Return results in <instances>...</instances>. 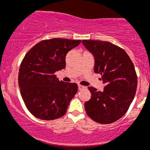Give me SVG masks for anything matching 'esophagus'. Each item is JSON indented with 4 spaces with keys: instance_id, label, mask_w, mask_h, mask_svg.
<instances>
[{
    "instance_id": "1",
    "label": "esophagus",
    "mask_w": 150,
    "mask_h": 150,
    "mask_svg": "<svg viewBox=\"0 0 150 150\" xmlns=\"http://www.w3.org/2000/svg\"><path fill=\"white\" fill-rule=\"evenodd\" d=\"M87 87H84V86H82V85L81 84H78V90H84V89H86Z\"/></svg>"
}]
</instances>
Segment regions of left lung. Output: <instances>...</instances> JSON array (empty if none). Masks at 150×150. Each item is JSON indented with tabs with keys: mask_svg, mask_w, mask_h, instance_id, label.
Listing matches in <instances>:
<instances>
[{
	"mask_svg": "<svg viewBox=\"0 0 150 150\" xmlns=\"http://www.w3.org/2000/svg\"><path fill=\"white\" fill-rule=\"evenodd\" d=\"M93 55L94 72L101 74L102 91L89 87L91 98L85 102L87 115L101 124L120 119L129 109L137 90V78L133 63L122 48L105 41L82 40Z\"/></svg>",
	"mask_w": 150,
	"mask_h": 150,
	"instance_id": "1",
	"label": "left lung"
}]
</instances>
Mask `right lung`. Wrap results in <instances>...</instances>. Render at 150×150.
Instances as JSON below:
<instances>
[{
  "label": "right lung",
  "instance_id": "add662e5",
  "mask_svg": "<svg viewBox=\"0 0 150 150\" xmlns=\"http://www.w3.org/2000/svg\"><path fill=\"white\" fill-rule=\"evenodd\" d=\"M81 40H43L26 54L18 72L20 92L34 117L52 120L63 117L78 91L75 83L60 81L54 73L65 69L66 55Z\"/></svg>",
  "mask_w": 150,
  "mask_h": 150
}]
</instances>
